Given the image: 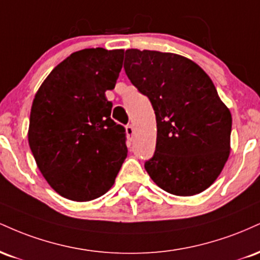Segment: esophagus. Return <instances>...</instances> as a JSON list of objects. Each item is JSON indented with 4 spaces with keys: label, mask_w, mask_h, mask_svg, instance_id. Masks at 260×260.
<instances>
[{
    "label": "esophagus",
    "mask_w": 260,
    "mask_h": 260,
    "mask_svg": "<svg viewBox=\"0 0 260 260\" xmlns=\"http://www.w3.org/2000/svg\"><path fill=\"white\" fill-rule=\"evenodd\" d=\"M126 133H127L128 137H131V138H132L133 134H134V127H133V124H128V126L126 127Z\"/></svg>",
    "instance_id": "34e87169"
}]
</instances>
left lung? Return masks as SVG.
<instances>
[{"label": "left lung", "instance_id": "obj_1", "mask_svg": "<svg viewBox=\"0 0 260 260\" xmlns=\"http://www.w3.org/2000/svg\"><path fill=\"white\" fill-rule=\"evenodd\" d=\"M124 71L156 116V149L145 170L161 189L194 196L210 187L230 155L232 117L209 76L192 59L131 49Z\"/></svg>", "mask_w": 260, "mask_h": 260}]
</instances>
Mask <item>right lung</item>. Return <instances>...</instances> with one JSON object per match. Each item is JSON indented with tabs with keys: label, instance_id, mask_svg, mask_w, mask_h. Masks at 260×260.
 I'll return each instance as SVG.
<instances>
[{
	"label": "right lung",
	"instance_id": "right-lung-1",
	"mask_svg": "<svg viewBox=\"0 0 260 260\" xmlns=\"http://www.w3.org/2000/svg\"><path fill=\"white\" fill-rule=\"evenodd\" d=\"M123 50L72 53L46 77L32 100L29 147L59 196L89 202L105 194L127 156L126 133L111 120L112 90Z\"/></svg>",
	"mask_w": 260,
	"mask_h": 260
}]
</instances>
